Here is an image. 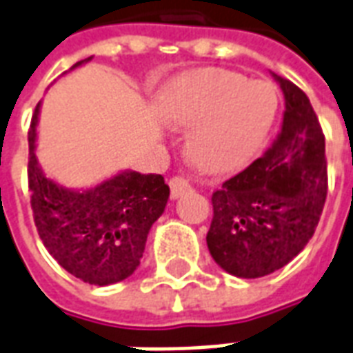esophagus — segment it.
I'll use <instances>...</instances> for the list:
<instances>
[{"label": "esophagus", "mask_w": 353, "mask_h": 353, "mask_svg": "<svg viewBox=\"0 0 353 353\" xmlns=\"http://www.w3.org/2000/svg\"><path fill=\"white\" fill-rule=\"evenodd\" d=\"M190 190V185H188L187 179H183V177H172L170 179V196L176 200V198H179L181 194H185V192H188Z\"/></svg>", "instance_id": "1"}]
</instances>
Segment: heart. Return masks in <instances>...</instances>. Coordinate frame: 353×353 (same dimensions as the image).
Returning a JSON list of instances; mask_svg holds the SVG:
<instances>
[{"label":"heart","mask_w":353,"mask_h":353,"mask_svg":"<svg viewBox=\"0 0 353 353\" xmlns=\"http://www.w3.org/2000/svg\"><path fill=\"white\" fill-rule=\"evenodd\" d=\"M279 109L270 81L205 68L177 77L163 98V117L176 128H194L188 152L207 172L239 170L270 133Z\"/></svg>","instance_id":"heart-1"}]
</instances>
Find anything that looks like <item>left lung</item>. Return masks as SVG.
I'll use <instances>...</instances> for the list:
<instances>
[{"label": "left lung", "instance_id": "1", "mask_svg": "<svg viewBox=\"0 0 353 353\" xmlns=\"http://www.w3.org/2000/svg\"><path fill=\"white\" fill-rule=\"evenodd\" d=\"M285 96L283 123L265 155L212 194L207 246L236 278H263L300 254L327 194L326 144L303 90L272 74Z\"/></svg>", "mask_w": 353, "mask_h": 353}]
</instances>
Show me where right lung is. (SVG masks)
<instances>
[{"mask_svg":"<svg viewBox=\"0 0 353 353\" xmlns=\"http://www.w3.org/2000/svg\"><path fill=\"white\" fill-rule=\"evenodd\" d=\"M92 57L75 63V70ZM40 103L29 128V190L34 225L53 259L81 281L112 285L141 265L148 233L165 212L170 188L159 174L123 170L88 188H68L37 159Z\"/></svg>","mask_w":353,"mask_h":353,"instance_id":"obj_1","label":"right lung"}]
</instances>
